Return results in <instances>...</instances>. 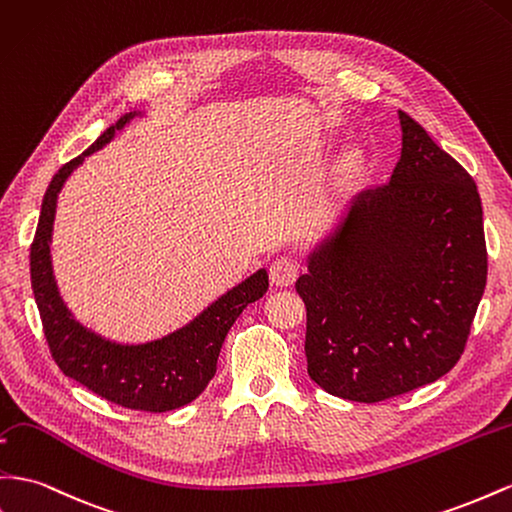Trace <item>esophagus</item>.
I'll use <instances>...</instances> for the list:
<instances>
[{
    "label": "esophagus",
    "mask_w": 512,
    "mask_h": 512,
    "mask_svg": "<svg viewBox=\"0 0 512 512\" xmlns=\"http://www.w3.org/2000/svg\"><path fill=\"white\" fill-rule=\"evenodd\" d=\"M297 273H299L297 262L293 258L282 256L278 260H273V265L269 269V278H271V284L275 286H290L295 284Z\"/></svg>",
    "instance_id": "esophagus-1"
}]
</instances>
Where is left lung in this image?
I'll list each match as a JSON object with an SVG mask.
<instances>
[{"label": "left lung", "mask_w": 512, "mask_h": 512, "mask_svg": "<svg viewBox=\"0 0 512 512\" xmlns=\"http://www.w3.org/2000/svg\"><path fill=\"white\" fill-rule=\"evenodd\" d=\"M398 120L403 146L390 181L357 193L297 280L308 375L355 403L452 370L487 284L476 183L416 120Z\"/></svg>", "instance_id": "left-lung-1"}]
</instances>
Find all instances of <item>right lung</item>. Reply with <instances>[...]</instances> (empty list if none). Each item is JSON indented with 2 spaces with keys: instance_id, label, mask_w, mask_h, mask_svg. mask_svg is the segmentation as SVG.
Wrapping results in <instances>:
<instances>
[{
  "instance_id": "1",
  "label": "right lung",
  "mask_w": 512,
  "mask_h": 512,
  "mask_svg": "<svg viewBox=\"0 0 512 512\" xmlns=\"http://www.w3.org/2000/svg\"><path fill=\"white\" fill-rule=\"evenodd\" d=\"M146 112L124 114L112 124L84 155L66 163L53 181L40 206V219L30 252L34 299L43 319V329L55 364L66 377L116 405L140 411H172L196 400L217 370V357L224 338L239 314L258 301L269 288L267 269L228 288L200 314L170 334L146 342H120L81 323L66 306L53 273L51 239L58 196L81 163L105 148L133 118Z\"/></svg>"
}]
</instances>
